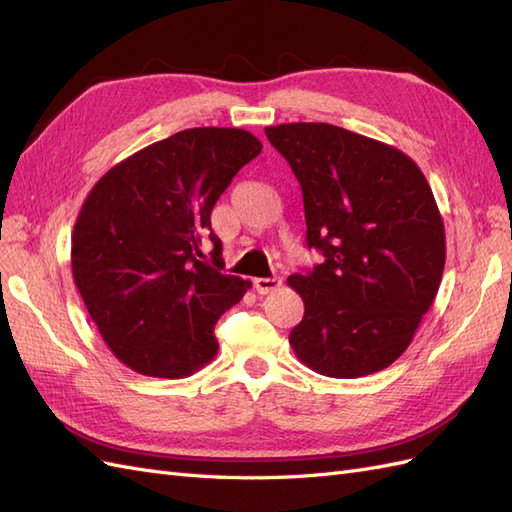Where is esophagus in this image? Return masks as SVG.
<instances>
[{
	"instance_id": "34e87169",
	"label": "esophagus",
	"mask_w": 512,
	"mask_h": 512,
	"mask_svg": "<svg viewBox=\"0 0 512 512\" xmlns=\"http://www.w3.org/2000/svg\"><path fill=\"white\" fill-rule=\"evenodd\" d=\"M280 286V277H258V280H254V288L258 294H271L275 290H280Z\"/></svg>"
}]
</instances>
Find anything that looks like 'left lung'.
Here are the masks:
<instances>
[{"instance_id": "8db88e82", "label": "left lung", "mask_w": 512, "mask_h": 512, "mask_svg": "<svg viewBox=\"0 0 512 512\" xmlns=\"http://www.w3.org/2000/svg\"><path fill=\"white\" fill-rule=\"evenodd\" d=\"M301 183L307 247L322 262L288 277L305 314L290 331L299 361L361 378L410 346L436 299L446 239L436 198L404 151L331 123L265 128Z\"/></svg>"}]
</instances>
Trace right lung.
<instances>
[{"mask_svg":"<svg viewBox=\"0 0 512 512\" xmlns=\"http://www.w3.org/2000/svg\"><path fill=\"white\" fill-rule=\"evenodd\" d=\"M262 151L239 128H190L115 164L72 232V277L117 359L151 378H183L218 352L213 327L250 282L220 273L211 211Z\"/></svg>","mask_w":512,"mask_h":512,"instance_id":"1","label":"right lung"}]
</instances>
